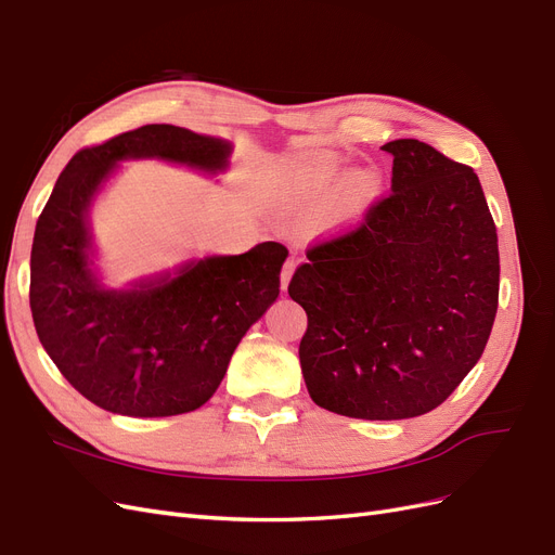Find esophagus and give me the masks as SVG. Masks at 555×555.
Returning <instances> with one entry per match:
<instances>
[{"label": "esophagus", "instance_id": "1", "mask_svg": "<svg viewBox=\"0 0 555 555\" xmlns=\"http://www.w3.org/2000/svg\"><path fill=\"white\" fill-rule=\"evenodd\" d=\"M294 271H296V261H294V259H287V261H284V266H282V275H280V280H282V289H287V287H289V280H292Z\"/></svg>", "mask_w": 555, "mask_h": 555}]
</instances>
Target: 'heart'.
<instances>
[{"label": "heart", "instance_id": "b5f03b06", "mask_svg": "<svg viewBox=\"0 0 555 555\" xmlns=\"http://www.w3.org/2000/svg\"><path fill=\"white\" fill-rule=\"evenodd\" d=\"M345 173V162L333 153H317L298 159L292 166V188L304 204H322ZM382 178L375 171L349 173L338 190V208L349 212L373 198L379 190Z\"/></svg>", "mask_w": 555, "mask_h": 555}]
</instances>
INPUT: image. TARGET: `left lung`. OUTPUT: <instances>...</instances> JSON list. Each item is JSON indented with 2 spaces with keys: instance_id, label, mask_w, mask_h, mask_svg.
I'll use <instances>...</instances> for the list:
<instances>
[{
  "instance_id": "1",
  "label": "left lung",
  "mask_w": 555,
  "mask_h": 555,
  "mask_svg": "<svg viewBox=\"0 0 555 555\" xmlns=\"http://www.w3.org/2000/svg\"><path fill=\"white\" fill-rule=\"evenodd\" d=\"M391 194L308 249L289 296L308 314L298 359L328 412L393 422L451 396L489 343L498 233L477 173L416 139L382 145Z\"/></svg>"
}]
</instances>
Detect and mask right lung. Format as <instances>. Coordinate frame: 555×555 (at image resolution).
Wrapping results in <instances>:
<instances>
[{
  "instance_id": "1",
  "label": "right lung",
  "mask_w": 555,
  "mask_h": 555,
  "mask_svg": "<svg viewBox=\"0 0 555 555\" xmlns=\"http://www.w3.org/2000/svg\"><path fill=\"white\" fill-rule=\"evenodd\" d=\"M233 143L173 125H145L80 150L37 222L29 308L46 354L78 393L122 416H173L204 405L249 326L280 296L287 247L194 257L108 287L90 212L129 159L224 173Z\"/></svg>"
}]
</instances>
